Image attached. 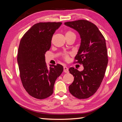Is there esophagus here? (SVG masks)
<instances>
[{
  "instance_id": "34e87169",
  "label": "esophagus",
  "mask_w": 122,
  "mask_h": 122,
  "mask_svg": "<svg viewBox=\"0 0 122 122\" xmlns=\"http://www.w3.org/2000/svg\"><path fill=\"white\" fill-rule=\"evenodd\" d=\"M63 71L65 72V73H68V72H69L68 68L66 67V66H64V67H63Z\"/></svg>"
}]
</instances>
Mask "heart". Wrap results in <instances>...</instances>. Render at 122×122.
I'll return each mask as SVG.
<instances>
[{
    "label": "heart",
    "instance_id": "heart-1",
    "mask_svg": "<svg viewBox=\"0 0 122 122\" xmlns=\"http://www.w3.org/2000/svg\"><path fill=\"white\" fill-rule=\"evenodd\" d=\"M72 34H74L73 32H72L71 31H67L66 33V36H69V35H72ZM75 35V34H74ZM65 57L66 59H68V56L67 55H65Z\"/></svg>",
    "mask_w": 122,
    "mask_h": 122
}]
</instances>
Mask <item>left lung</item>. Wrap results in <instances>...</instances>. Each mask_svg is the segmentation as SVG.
Segmentation results:
<instances>
[{
    "label": "left lung",
    "mask_w": 122,
    "mask_h": 122,
    "mask_svg": "<svg viewBox=\"0 0 122 122\" xmlns=\"http://www.w3.org/2000/svg\"><path fill=\"white\" fill-rule=\"evenodd\" d=\"M65 25L80 35L81 43L75 59L84 67L81 71L69 68L74 77L69 92L77 98H87L98 90L106 73L108 62L106 40L97 27L87 20L66 22Z\"/></svg>",
    "instance_id": "1"
}]
</instances>
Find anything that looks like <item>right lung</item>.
<instances>
[{"label":"right lung","instance_id":"right-lung-1","mask_svg":"<svg viewBox=\"0 0 122 122\" xmlns=\"http://www.w3.org/2000/svg\"><path fill=\"white\" fill-rule=\"evenodd\" d=\"M61 24H35L20 41L17 57L20 78L26 92L34 98L41 100L51 95L55 82L63 71L60 64L48 68L45 55L51 48L54 33Z\"/></svg>","mask_w":122,"mask_h":122}]
</instances>
